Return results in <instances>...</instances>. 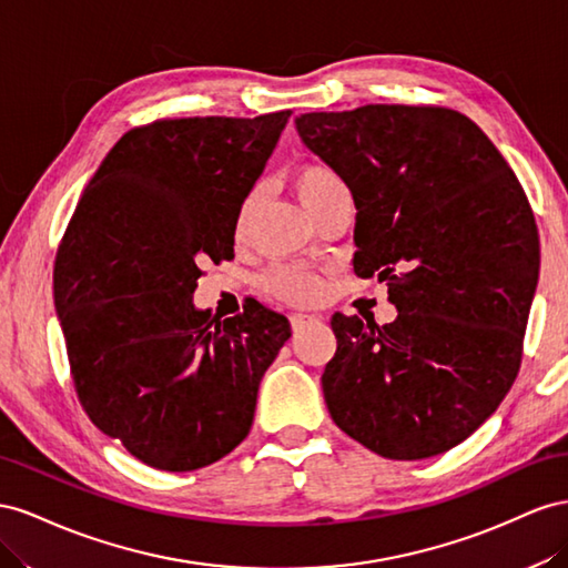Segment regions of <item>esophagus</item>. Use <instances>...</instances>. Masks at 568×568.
<instances>
[{
  "label": "esophagus",
  "instance_id": "34e87169",
  "mask_svg": "<svg viewBox=\"0 0 568 568\" xmlns=\"http://www.w3.org/2000/svg\"><path fill=\"white\" fill-rule=\"evenodd\" d=\"M321 318L314 316V314H293V318H290V323H293V331H302L306 326H312V323H318Z\"/></svg>",
  "mask_w": 568,
  "mask_h": 568
}]
</instances>
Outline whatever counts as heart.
Here are the masks:
<instances>
[{"mask_svg":"<svg viewBox=\"0 0 568 568\" xmlns=\"http://www.w3.org/2000/svg\"><path fill=\"white\" fill-rule=\"evenodd\" d=\"M295 190H297V197L306 206V212L314 216L323 202L331 200L333 194L343 192L347 187L343 183V178H339L333 169L323 166V164H304L295 173ZM256 202H258V190H252L237 212V221H235L237 235L245 233L247 221L254 212ZM264 287L271 295L287 300V302H295V304L314 302L323 290L318 275L312 268L300 266V264H285V266L271 268L264 275Z\"/></svg>","mask_w":568,"mask_h":568,"instance_id":"b5f03b06","label":"heart"}]
</instances>
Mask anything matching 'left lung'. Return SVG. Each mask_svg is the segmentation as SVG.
<instances>
[{
	"label": "left lung",
	"instance_id": "left-lung-1",
	"mask_svg": "<svg viewBox=\"0 0 568 568\" xmlns=\"http://www.w3.org/2000/svg\"><path fill=\"white\" fill-rule=\"evenodd\" d=\"M295 125L354 197V273H378L397 306L385 326L333 316L328 412L385 459L443 455L485 424L521 366L540 268L526 192L455 109L366 104Z\"/></svg>",
	"mask_w": 568,
	"mask_h": 568
}]
</instances>
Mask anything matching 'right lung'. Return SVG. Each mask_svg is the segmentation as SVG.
I'll use <instances>...</instances> for the list:
<instances>
[{
    "mask_svg": "<svg viewBox=\"0 0 568 568\" xmlns=\"http://www.w3.org/2000/svg\"><path fill=\"white\" fill-rule=\"evenodd\" d=\"M290 113L133 128L63 233L54 306L78 399L159 471H194L245 440L290 337L287 318L258 302L223 321L192 304L200 266L235 256L237 212Z\"/></svg>",
    "mask_w": 568,
    "mask_h": 568,
    "instance_id": "1",
    "label": "right lung"
}]
</instances>
